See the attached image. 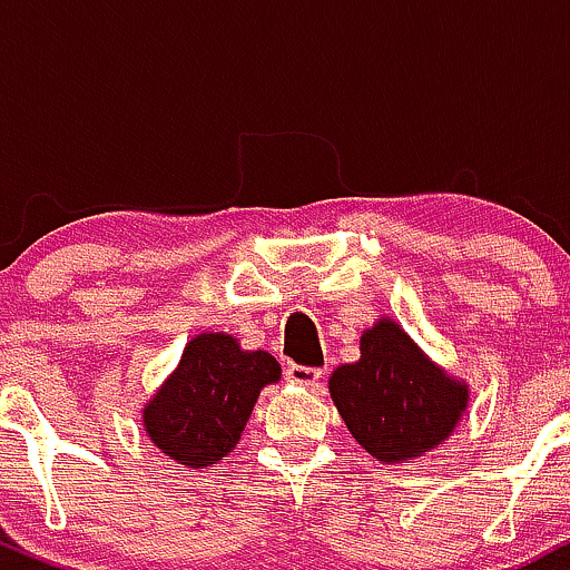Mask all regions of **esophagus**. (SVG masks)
<instances>
[{
  "instance_id": "esophagus-1",
  "label": "esophagus",
  "mask_w": 570,
  "mask_h": 570,
  "mask_svg": "<svg viewBox=\"0 0 570 570\" xmlns=\"http://www.w3.org/2000/svg\"><path fill=\"white\" fill-rule=\"evenodd\" d=\"M286 377H289L292 383L305 385V389H313V391L322 385V370L299 367V364H289V367H286Z\"/></svg>"
}]
</instances>
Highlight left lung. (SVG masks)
<instances>
[{"label":"left lung","instance_id":"8db88e82","mask_svg":"<svg viewBox=\"0 0 570 570\" xmlns=\"http://www.w3.org/2000/svg\"><path fill=\"white\" fill-rule=\"evenodd\" d=\"M358 351V362L330 375L353 440L381 463H410L450 440L469 410L466 381L431 362L391 316L362 332Z\"/></svg>","mask_w":570,"mask_h":570}]
</instances>
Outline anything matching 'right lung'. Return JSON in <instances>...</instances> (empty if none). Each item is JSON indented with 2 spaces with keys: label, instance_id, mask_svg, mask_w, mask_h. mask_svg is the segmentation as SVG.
<instances>
[{
  "label": "right lung",
  "instance_id": "1",
  "mask_svg": "<svg viewBox=\"0 0 570 570\" xmlns=\"http://www.w3.org/2000/svg\"><path fill=\"white\" fill-rule=\"evenodd\" d=\"M278 381L267 351H244L227 332H200L144 404V434L185 469H206L233 453L259 391Z\"/></svg>",
  "mask_w": 570,
  "mask_h": 570
}]
</instances>
